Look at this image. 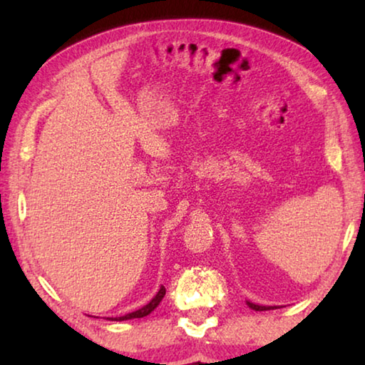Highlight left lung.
<instances>
[{"label": "left lung", "instance_id": "8db88e82", "mask_svg": "<svg viewBox=\"0 0 365 365\" xmlns=\"http://www.w3.org/2000/svg\"><path fill=\"white\" fill-rule=\"evenodd\" d=\"M246 304H248L251 309H255V311H269V309H272V306H259V304H255V302H250V301H246Z\"/></svg>", "mask_w": 365, "mask_h": 365}]
</instances>
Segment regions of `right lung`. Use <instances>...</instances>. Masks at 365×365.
<instances>
[{
    "label": "right lung",
    "mask_w": 365,
    "mask_h": 365,
    "mask_svg": "<svg viewBox=\"0 0 365 365\" xmlns=\"http://www.w3.org/2000/svg\"><path fill=\"white\" fill-rule=\"evenodd\" d=\"M164 294H165V288L164 287H160L159 288V292L156 293V296H154V298L148 302L146 306H143L141 309H138V311H135V312H130V314H125V316H120V317H108L109 320H115V322H120V320H128V319H141V317H145V316H148V314H151L154 309H156L158 306H159V302L163 301V298H164Z\"/></svg>",
    "instance_id": "obj_1"
}]
</instances>
